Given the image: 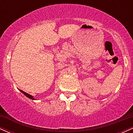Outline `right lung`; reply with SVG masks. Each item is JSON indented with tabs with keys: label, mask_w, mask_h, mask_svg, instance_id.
<instances>
[{
	"label": "right lung",
	"mask_w": 133,
	"mask_h": 133,
	"mask_svg": "<svg viewBox=\"0 0 133 133\" xmlns=\"http://www.w3.org/2000/svg\"><path fill=\"white\" fill-rule=\"evenodd\" d=\"M20 91H21V92H22L23 93V94H24V95H25V96H27V97H29V98L30 99H35L34 98V97H33V96L30 95V94H27V93H26V92H24V91H22V90H20Z\"/></svg>",
	"instance_id": "obj_1"
}]
</instances>
